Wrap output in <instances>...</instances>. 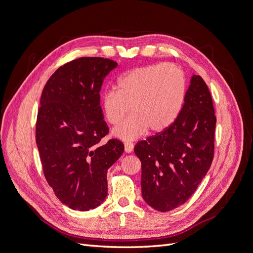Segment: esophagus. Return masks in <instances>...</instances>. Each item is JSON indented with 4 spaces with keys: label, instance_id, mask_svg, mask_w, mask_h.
Here are the masks:
<instances>
[{
    "label": "esophagus",
    "instance_id": "esophagus-1",
    "mask_svg": "<svg viewBox=\"0 0 253 253\" xmlns=\"http://www.w3.org/2000/svg\"><path fill=\"white\" fill-rule=\"evenodd\" d=\"M134 150V144L131 142H126L125 143V151L126 153H132Z\"/></svg>",
    "mask_w": 253,
    "mask_h": 253
}]
</instances>
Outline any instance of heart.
Instances as JSON below:
<instances>
[{"label":"heart","instance_id":"b5f03b06","mask_svg":"<svg viewBox=\"0 0 253 253\" xmlns=\"http://www.w3.org/2000/svg\"><path fill=\"white\" fill-rule=\"evenodd\" d=\"M186 95V79L179 68L171 63L151 64L134 68L117 81V90L102 96L104 117L118 125L129 111L132 115L113 129V135L133 141L149 131L162 132L178 117Z\"/></svg>","mask_w":253,"mask_h":253}]
</instances>
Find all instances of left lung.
I'll return each mask as SVG.
<instances>
[{
    "instance_id": "left-lung-1",
    "label": "left lung",
    "mask_w": 253,
    "mask_h": 253,
    "mask_svg": "<svg viewBox=\"0 0 253 253\" xmlns=\"http://www.w3.org/2000/svg\"><path fill=\"white\" fill-rule=\"evenodd\" d=\"M215 124L209 88L193 75L178 117L134 148L141 162L142 197L153 209L171 211L195 192L212 163Z\"/></svg>"
}]
</instances>
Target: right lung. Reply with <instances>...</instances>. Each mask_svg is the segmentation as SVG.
<instances>
[{
    "label": "right lung",
    "instance_id": "add662e5",
    "mask_svg": "<svg viewBox=\"0 0 253 253\" xmlns=\"http://www.w3.org/2000/svg\"><path fill=\"white\" fill-rule=\"evenodd\" d=\"M116 66L110 59H76L59 67L42 91L36 141L43 172L59 201L73 210L104 202L106 173L125 151L117 139L100 143L109 126L99 91Z\"/></svg>",
    "mask_w": 253,
    "mask_h": 253
}]
</instances>
